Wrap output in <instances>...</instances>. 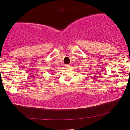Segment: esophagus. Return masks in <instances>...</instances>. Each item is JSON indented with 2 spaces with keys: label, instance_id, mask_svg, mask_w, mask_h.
<instances>
[{
  "label": "esophagus",
  "instance_id": "obj_1",
  "mask_svg": "<svg viewBox=\"0 0 130 130\" xmlns=\"http://www.w3.org/2000/svg\"><path fill=\"white\" fill-rule=\"evenodd\" d=\"M65 67L67 68H69V67H70V65H65Z\"/></svg>",
  "mask_w": 130,
  "mask_h": 130
}]
</instances>
